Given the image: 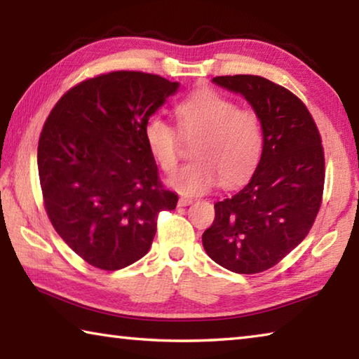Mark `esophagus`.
Returning <instances> with one entry per match:
<instances>
[{
	"instance_id": "esophagus-1",
	"label": "esophagus",
	"mask_w": 359,
	"mask_h": 359,
	"mask_svg": "<svg viewBox=\"0 0 359 359\" xmlns=\"http://www.w3.org/2000/svg\"><path fill=\"white\" fill-rule=\"evenodd\" d=\"M193 203L191 198H180L179 199V205L180 208H185V205H190Z\"/></svg>"
}]
</instances>
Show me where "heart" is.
<instances>
[{
    "label": "heart",
    "mask_w": 359,
    "mask_h": 359,
    "mask_svg": "<svg viewBox=\"0 0 359 359\" xmlns=\"http://www.w3.org/2000/svg\"><path fill=\"white\" fill-rule=\"evenodd\" d=\"M174 111L180 128L198 136L193 145L196 160L171 179L179 191L204 193L220 179L224 185H233L253 171L263 150V128L257 112L238 109L233 100L212 90L187 96ZM144 137L163 171L174 172L180 158L177 130L160 115H154L145 121Z\"/></svg>",
    "instance_id": "b5f03b06"
}]
</instances>
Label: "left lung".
<instances>
[{
	"label": "left lung",
	"mask_w": 359,
	"mask_h": 359,
	"mask_svg": "<svg viewBox=\"0 0 359 359\" xmlns=\"http://www.w3.org/2000/svg\"><path fill=\"white\" fill-rule=\"evenodd\" d=\"M241 93L258 114L263 154L250 182L215 203L203 234L209 257L238 274H258L299 245L317 217L325 187V151L306 104L259 76L212 79Z\"/></svg>",
	"instance_id": "8db88e82"
}]
</instances>
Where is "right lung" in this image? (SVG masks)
<instances>
[{"mask_svg": "<svg viewBox=\"0 0 359 359\" xmlns=\"http://www.w3.org/2000/svg\"><path fill=\"white\" fill-rule=\"evenodd\" d=\"M177 88L156 74L112 71L68 90L46 120L38 171L48 220L98 269L141 259L158 214L177 205L144 137L145 121Z\"/></svg>", "mask_w": 359, "mask_h": 359, "instance_id": "right-lung-1", "label": "right lung"}]
</instances>
